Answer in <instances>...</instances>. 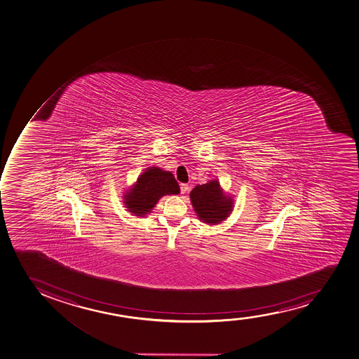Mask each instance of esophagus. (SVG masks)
Here are the masks:
<instances>
[{
    "label": "esophagus",
    "instance_id": "esophagus-1",
    "mask_svg": "<svg viewBox=\"0 0 359 359\" xmlns=\"http://www.w3.org/2000/svg\"><path fill=\"white\" fill-rule=\"evenodd\" d=\"M189 185H187V184H182V185H180V191H182V194H185L186 192L189 191Z\"/></svg>",
    "mask_w": 359,
    "mask_h": 359
}]
</instances>
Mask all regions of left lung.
Listing matches in <instances>:
<instances>
[{"label":"left lung","mask_w":359,"mask_h":359,"mask_svg":"<svg viewBox=\"0 0 359 359\" xmlns=\"http://www.w3.org/2000/svg\"><path fill=\"white\" fill-rule=\"evenodd\" d=\"M189 198L198 219L212 226L229 217L234 208L233 197L223 191L218 180L196 186Z\"/></svg>","instance_id":"1"}]
</instances>
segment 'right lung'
Returning a JSON list of instances; mask_svg holds the SVG:
<instances>
[{
    "mask_svg": "<svg viewBox=\"0 0 359 359\" xmlns=\"http://www.w3.org/2000/svg\"><path fill=\"white\" fill-rule=\"evenodd\" d=\"M179 194L180 187L173 174L154 165L145 168L137 182L125 192L123 203L129 212L144 217L151 212L160 198Z\"/></svg>",
    "mask_w": 359,
    "mask_h": 359,
    "instance_id": "add662e5",
    "label": "right lung"
}]
</instances>
